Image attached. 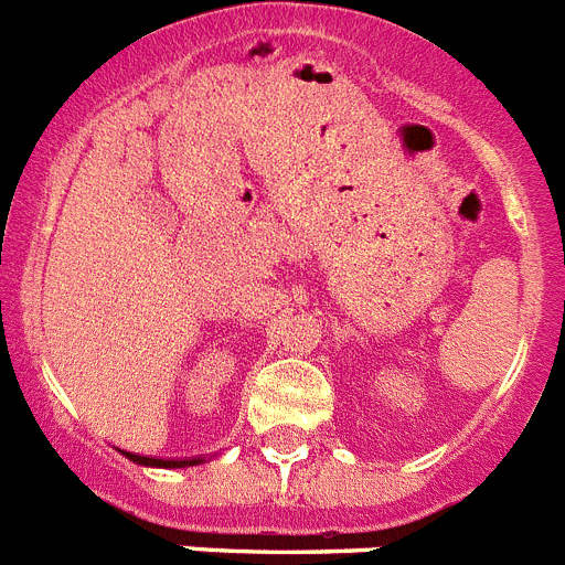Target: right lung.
Here are the masks:
<instances>
[{
	"instance_id": "right-lung-1",
	"label": "right lung",
	"mask_w": 565,
	"mask_h": 565,
	"mask_svg": "<svg viewBox=\"0 0 565 565\" xmlns=\"http://www.w3.org/2000/svg\"><path fill=\"white\" fill-rule=\"evenodd\" d=\"M124 456L129 458V461L135 463H147V467H192V463H198L201 458H192V461H163V458H147V456H132V452H124Z\"/></svg>"
}]
</instances>
